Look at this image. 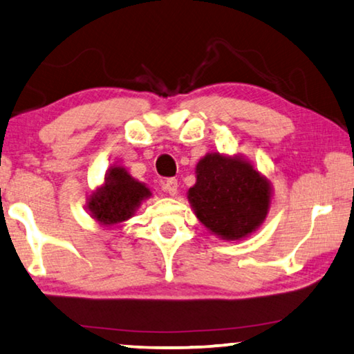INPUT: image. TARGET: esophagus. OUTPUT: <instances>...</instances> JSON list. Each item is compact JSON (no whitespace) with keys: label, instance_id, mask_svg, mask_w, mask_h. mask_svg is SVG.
<instances>
[{"label":"esophagus","instance_id":"34e87169","mask_svg":"<svg viewBox=\"0 0 354 354\" xmlns=\"http://www.w3.org/2000/svg\"><path fill=\"white\" fill-rule=\"evenodd\" d=\"M177 188H178V183H177L176 178H167V180L163 185V189L166 191L167 194H171V196H176L177 194Z\"/></svg>","mask_w":354,"mask_h":354}]
</instances>
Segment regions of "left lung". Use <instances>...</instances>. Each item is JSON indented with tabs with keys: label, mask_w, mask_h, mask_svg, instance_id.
I'll return each instance as SVG.
<instances>
[{
	"label": "left lung",
	"mask_w": 354,
	"mask_h": 354,
	"mask_svg": "<svg viewBox=\"0 0 354 354\" xmlns=\"http://www.w3.org/2000/svg\"><path fill=\"white\" fill-rule=\"evenodd\" d=\"M273 187L240 155L207 153L196 165L188 201L201 224L218 239L235 241L256 232L268 215Z\"/></svg>",
	"instance_id": "obj_1"
}]
</instances>
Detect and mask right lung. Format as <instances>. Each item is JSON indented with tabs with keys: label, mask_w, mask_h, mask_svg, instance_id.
I'll return each instance as SVG.
<instances>
[{
	"label": "right lung",
	"mask_w": 354,
	"mask_h": 354,
	"mask_svg": "<svg viewBox=\"0 0 354 354\" xmlns=\"http://www.w3.org/2000/svg\"><path fill=\"white\" fill-rule=\"evenodd\" d=\"M150 196L152 191L147 185L131 177L124 166H111L100 187L91 191L86 208L95 223L103 227H114L135 216Z\"/></svg>",
	"instance_id": "add662e5"
}]
</instances>
